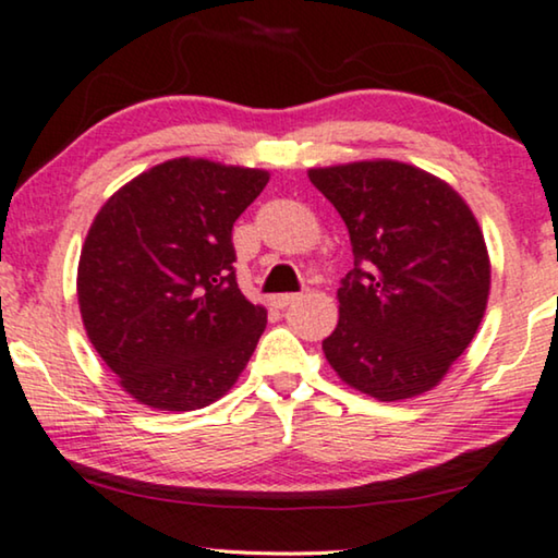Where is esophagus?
Returning <instances> with one entry per match:
<instances>
[{
	"instance_id": "esophagus-1",
	"label": "esophagus",
	"mask_w": 558,
	"mask_h": 558,
	"mask_svg": "<svg viewBox=\"0 0 558 558\" xmlns=\"http://www.w3.org/2000/svg\"><path fill=\"white\" fill-rule=\"evenodd\" d=\"M299 296H302V294H277V296H271V304L277 306V310H284V306L294 304Z\"/></svg>"
}]
</instances>
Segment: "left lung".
<instances>
[{"instance_id":"obj_1","label":"left lung","mask_w":558,"mask_h":558,"mask_svg":"<svg viewBox=\"0 0 558 558\" xmlns=\"http://www.w3.org/2000/svg\"><path fill=\"white\" fill-rule=\"evenodd\" d=\"M310 181L354 254L322 342L329 365L383 402L433 390L486 312L490 262L473 211L446 181L398 160L312 168Z\"/></svg>"}]
</instances>
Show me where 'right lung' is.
<instances>
[{
  "label": "right lung",
  "instance_id": "obj_1",
  "mask_svg": "<svg viewBox=\"0 0 558 558\" xmlns=\"http://www.w3.org/2000/svg\"><path fill=\"white\" fill-rule=\"evenodd\" d=\"M266 183L259 168L173 158L95 216L77 266L80 314L143 405L206 408L244 373L266 310L241 294L231 231Z\"/></svg>",
  "mask_w": 558,
  "mask_h": 558
}]
</instances>
